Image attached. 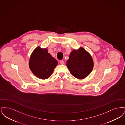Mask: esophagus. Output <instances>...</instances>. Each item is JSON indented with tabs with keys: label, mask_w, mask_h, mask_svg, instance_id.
Wrapping results in <instances>:
<instances>
[{
	"label": "esophagus",
	"mask_w": 125,
	"mask_h": 125,
	"mask_svg": "<svg viewBox=\"0 0 125 125\" xmlns=\"http://www.w3.org/2000/svg\"><path fill=\"white\" fill-rule=\"evenodd\" d=\"M60 64L61 65H63L64 64V62L63 60H60Z\"/></svg>",
	"instance_id": "1"
}]
</instances>
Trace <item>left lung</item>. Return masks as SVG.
<instances>
[{"instance_id":"8db88e82","label":"left lung","mask_w":125,"mask_h":125,"mask_svg":"<svg viewBox=\"0 0 125 125\" xmlns=\"http://www.w3.org/2000/svg\"><path fill=\"white\" fill-rule=\"evenodd\" d=\"M66 66L72 75L78 79H83L92 71L94 62L90 54L81 47L71 52Z\"/></svg>"}]
</instances>
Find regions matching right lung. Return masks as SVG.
Instances as JSON below:
<instances>
[{
	"instance_id": "1",
	"label": "right lung",
	"mask_w": 125,
	"mask_h": 125,
	"mask_svg": "<svg viewBox=\"0 0 125 125\" xmlns=\"http://www.w3.org/2000/svg\"><path fill=\"white\" fill-rule=\"evenodd\" d=\"M58 61L48 53L47 48L38 46L31 54L29 61L30 70L37 77L45 80L50 77Z\"/></svg>"
}]
</instances>
